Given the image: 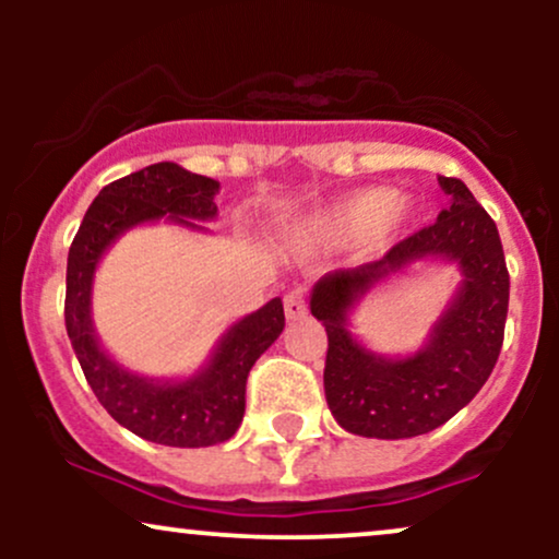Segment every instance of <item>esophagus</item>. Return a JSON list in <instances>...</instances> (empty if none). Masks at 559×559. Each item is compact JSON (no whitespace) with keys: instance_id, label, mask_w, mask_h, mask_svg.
<instances>
[{"instance_id":"34e87169","label":"esophagus","mask_w":559,"mask_h":559,"mask_svg":"<svg viewBox=\"0 0 559 559\" xmlns=\"http://www.w3.org/2000/svg\"><path fill=\"white\" fill-rule=\"evenodd\" d=\"M284 310H286V320L294 323V320H301L307 316V299L301 292H292L284 297Z\"/></svg>"}]
</instances>
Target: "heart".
Instances as JSON below:
<instances>
[{
    "label": "heart",
    "instance_id": "1",
    "mask_svg": "<svg viewBox=\"0 0 559 559\" xmlns=\"http://www.w3.org/2000/svg\"><path fill=\"white\" fill-rule=\"evenodd\" d=\"M407 226V204L389 186L352 191L329 210H323L312 223L318 239L325 243H352L362 236L373 247H383Z\"/></svg>",
    "mask_w": 559,
    "mask_h": 559
}]
</instances>
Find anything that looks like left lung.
<instances>
[{"instance_id": "1", "label": "left lung", "mask_w": 559, "mask_h": 559, "mask_svg": "<svg viewBox=\"0 0 559 559\" xmlns=\"http://www.w3.org/2000/svg\"><path fill=\"white\" fill-rule=\"evenodd\" d=\"M452 197L433 226L420 228L381 260L325 273L310 310L329 333L323 386L344 431L368 439H409L457 415L489 381L504 342L510 273L497 223L460 178L439 176ZM426 257L454 259L464 284L420 353L400 361L373 356L345 329L356 299L386 274Z\"/></svg>"}]
</instances>
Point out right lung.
Instances as JSON below:
<instances>
[{"label":"right lung","instance_id":"add662e5","mask_svg":"<svg viewBox=\"0 0 559 559\" xmlns=\"http://www.w3.org/2000/svg\"><path fill=\"white\" fill-rule=\"evenodd\" d=\"M221 183L157 163L118 178L99 191L83 215L68 252L66 329L88 386L120 426L165 447H210L228 441L241 426L247 376L262 352L284 331V305L275 297L258 312L230 325L213 360L189 381H150L128 373L96 342L92 325V284L107 247L139 223L168 221L204 230L191 221H213Z\"/></svg>","mask_w":559,"mask_h":559}]
</instances>
